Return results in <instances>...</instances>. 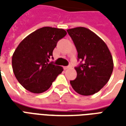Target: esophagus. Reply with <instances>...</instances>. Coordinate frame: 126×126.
Returning <instances> with one entry per match:
<instances>
[{
	"label": "esophagus",
	"mask_w": 126,
	"mask_h": 126,
	"mask_svg": "<svg viewBox=\"0 0 126 126\" xmlns=\"http://www.w3.org/2000/svg\"><path fill=\"white\" fill-rule=\"evenodd\" d=\"M71 67H72V66H71V65H68V66H66V67H64V69H67L71 68Z\"/></svg>",
	"instance_id": "obj_1"
}]
</instances>
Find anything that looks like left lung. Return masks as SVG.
<instances>
[{"label": "left lung", "mask_w": 126, "mask_h": 126, "mask_svg": "<svg viewBox=\"0 0 126 126\" xmlns=\"http://www.w3.org/2000/svg\"><path fill=\"white\" fill-rule=\"evenodd\" d=\"M67 32L76 46L78 60L81 61L75 67L76 78L70 84L79 94H94L110 79L113 69L111 52L105 42L89 29L78 27Z\"/></svg>", "instance_id": "left-lung-1"}]
</instances>
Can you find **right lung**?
I'll list each match as a JSON object with an SVG mask.
<instances>
[{"label":"right lung","instance_id":"right-lung-1","mask_svg":"<svg viewBox=\"0 0 126 126\" xmlns=\"http://www.w3.org/2000/svg\"><path fill=\"white\" fill-rule=\"evenodd\" d=\"M66 34L63 29L44 27L30 33L18 45L12 57L13 70L26 90L44 93L63 71L62 67L55 65L49 59L57 42Z\"/></svg>","mask_w":126,"mask_h":126}]
</instances>
